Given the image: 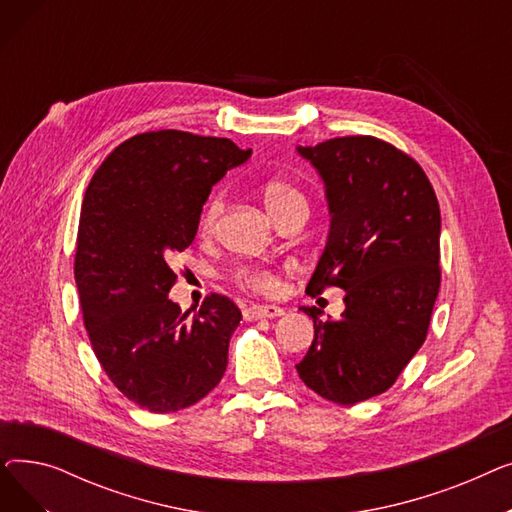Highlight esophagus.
<instances>
[{
  "label": "esophagus",
  "instance_id": "1",
  "mask_svg": "<svg viewBox=\"0 0 512 512\" xmlns=\"http://www.w3.org/2000/svg\"><path fill=\"white\" fill-rule=\"evenodd\" d=\"M284 313L282 307H276V305H253L249 309H245V319L247 321H257V319H274V317H280Z\"/></svg>",
  "mask_w": 512,
  "mask_h": 512
}]
</instances>
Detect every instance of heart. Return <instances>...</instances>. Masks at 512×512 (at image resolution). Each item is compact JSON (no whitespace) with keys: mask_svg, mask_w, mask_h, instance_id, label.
<instances>
[{"mask_svg":"<svg viewBox=\"0 0 512 512\" xmlns=\"http://www.w3.org/2000/svg\"><path fill=\"white\" fill-rule=\"evenodd\" d=\"M261 199L265 203V209L270 211V215L276 222L282 220L284 215H288L294 209L307 207V199L299 191V188L282 178H270L267 182H263L261 184ZM222 211H224L222 195L209 197V201L205 203V207L199 215V232L211 234L215 230V224H218V220H220ZM236 280L240 284L257 288V290H274L278 286V278L272 272L259 270V267H240V270L236 272Z\"/></svg>","mask_w":512,"mask_h":512,"instance_id":"1","label":"heart"}]
</instances>
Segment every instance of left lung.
<instances>
[{"label":"left lung","instance_id":"left-lung-1","mask_svg":"<svg viewBox=\"0 0 512 512\" xmlns=\"http://www.w3.org/2000/svg\"><path fill=\"white\" fill-rule=\"evenodd\" d=\"M326 186L330 232L307 294L346 292L340 319L313 317L301 380L338 405L386 392L427 336L440 290V205L413 157L375 137L297 147Z\"/></svg>","mask_w":512,"mask_h":512}]
</instances>
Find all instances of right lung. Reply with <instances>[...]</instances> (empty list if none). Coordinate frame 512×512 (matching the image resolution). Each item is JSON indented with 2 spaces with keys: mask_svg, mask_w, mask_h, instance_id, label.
Here are the masks:
<instances>
[{
  "mask_svg": "<svg viewBox=\"0 0 512 512\" xmlns=\"http://www.w3.org/2000/svg\"><path fill=\"white\" fill-rule=\"evenodd\" d=\"M249 157L230 139L143 132L107 155L89 182L74 259L80 309L107 378L141 409L191 407L226 371L240 309L209 294L188 317L168 292L172 261L195 240L213 184Z\"/></svg>",
  "mask_w": 512,
  "mask_h": 512,
  "instance_id": "1",
  "label": "right lung"
}]
</instances>
